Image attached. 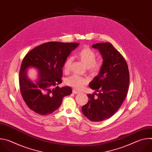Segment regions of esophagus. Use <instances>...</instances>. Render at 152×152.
Listing matches in <instances>:
<instances>
[{
  "instance_id": "1",
  "label": "esophagus",
  "mask_w": 152,
  "mask_h": 152,
  "mask_svg": "<svg viewBox=\"0 0 152 152\" xmlns=\"http://www.w3.org/2000/svg\"><path fill=\"white\" fill-rule=\"evenodd\" d=\"M72 92H73V93L75 94H79V93H80V92H79L78 91H77V90H73Z\"/></svg>"
}]
</instances>
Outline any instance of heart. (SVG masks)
<instances>
[{"instance_id": "1", "label": "heart", "mask_w": 152, "mask_h": 152, "mask_svg": "<svg viewBox=\"0 0 152 152\" xmlns=\"http://www.w3.org/2000/svg\"><path fill=\"white\" fill-rule=\"evenodd\" d=\"M76 56L87 67L88 72L90 75L96 76L99 73L102 69V61L100 59H96V53L95 51L88 48H83L77 53ZM72 61L73 58L69 57L64 62L63 70L65 73H68L70 71ZM87 82V79L74 75L67 77L65 83L74 89L79 90L83 87Z\"/></svg>"}]
</instances>
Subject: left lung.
Instances as JSON below:
<instances>
[{"mask_svg": "<svg viewBox=\"0 0 152 152\" xmlns=\"http://www.w3.org/2000/svg\"><path fill=\"white\" fill-rule=\"evenodd\" d=\"M103 57L99 75L90 83L96 90L88 94V103L82 107L83 115L92 121H103L113 116L120 107L127 94L129 72L126 61L110 42L93 45Z\"/></svg>", "mask_w": 152, "mask_h": 152, "instance_id": "left-lung-1", "label": "left lung"}]
</instances>
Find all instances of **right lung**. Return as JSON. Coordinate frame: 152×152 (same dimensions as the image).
<instances>
[{
	"mask_svg": "<svg viewBox=\"0 0 152 152\" xmlns=\"http://www.w3.org/2000/svg\"><path fill=\"white\" fill-rule=\"evenodd\" d=\"M79 46L77 42L51 41L36 47L23 59L19 72L20 90L22 97L32 111L41 115H49L61 106L64 96L70 95V86L59 88L62 82L64 63L71 52ZM30 66L39 70L35 83L26 76Z\"/></svg>",
	"mask_w": 152,
	"mask_h": 152,
	"instance_id": "right-lung-1",
	"label": "right lung"
}]
</instances>
